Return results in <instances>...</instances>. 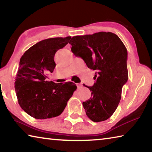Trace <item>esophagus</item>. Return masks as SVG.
Segmentation results:
<instances>
[{"label":"esophagus","mask_w":152,"mask_h":152,"mask_svg":"<svg viewBox=\"0 0 152 152\" xmlns=\"http://www.w3.org/2000/svg\"><path fill=\"white\" fill-rule=\"evenodd\" d=\"M76 86H77V87H78V88H80V87H82V85L81 84H76Z\"/></svg>","instance_id":"obj_1"}]
</instances>
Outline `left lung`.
<instances>
[{
	"instance_id": "obj_1",
	"label": "left lung",
	"mask_w": 152,
	"mask_h": 152,
	"mask_svg": "<svg viewBox=\"0 0 152 152\" xmlns=\"http://www.w3.org/2000/svg\"><path fill=\"white\" fill-rule=\"evenodd\" d=\"M69 43L74 54L96 72L94 85L86 86L91 99L82 103L86 115L94 122L108 119L117 109L128 80L127 48L116 34L103 31L74 36Z\"/></svg>"
}]
</instances>
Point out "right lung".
<instances>
[{
    "label": "right lung",
    "mask_w": 152,
    "mask_h": 152,
    "mask_svg": "<svg viewBox=\"0 0 152 152\" xmlns=\"http://www.w3.org/2000/svg\"><path fill=\"white\" fill-rule=\"evenodd\" d=\"M66 37L41 41L25 51L20 59L15 88L21 109L37 119L56 117L61 114L77 87L68 83L56 84L46 80L48 73L56 67L54 56L70 42Z\"/></svg>",
    "instance_id": "obj_1"
}]
</instances>
